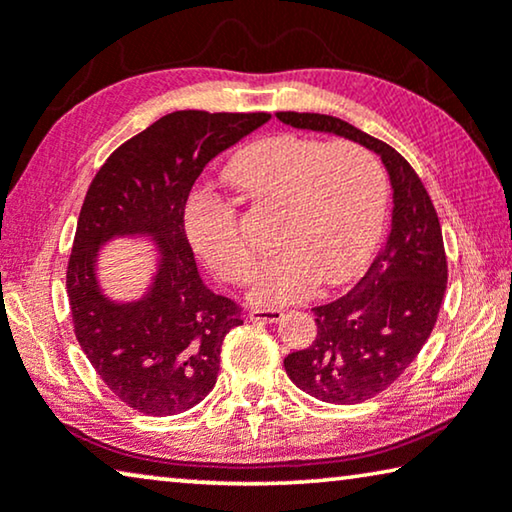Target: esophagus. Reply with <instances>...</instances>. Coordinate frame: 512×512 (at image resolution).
<instances>
[{"instance_id": "1", "label": "esophagus", "mask_w": 512, "mask_h": 512, "mask_svg": "<svg viewBox=\"0 0 512 512\" xmlns=\"http://www.w3.org/2000/svg\"><path fill=\"white\" fill-rule=\"evenodd\" d=\"M282 310L278 307H253V310L248 312V319L250 321H262V323H275L282 319Z\"/></svg>"}]
</instances>
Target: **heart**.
<instances>
[{"instance_id":"1","label":"heart","mask_w":512,"mask_h":512,"mask_svg":"<svg viewBox=\"0 0 512 512\" xmlns=\"http://www.w3.org/2000/svg\"><path fill=\"white\" fill-rule=\"evenodd\" d=\"M225 177L253 207L275 209V253L257 266L250 294L257 303H291L319 282L344 285L369 262L383 227L387 182L380 161L362 145L266 136L234 154ZM186 232L218 278L230 285L250 278L253 253L232 205L196 196L186 207Z\"/></svg>"}]
</instances>
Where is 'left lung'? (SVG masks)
I'll list each match as a JSON object with an SVG mask.
<instances>
[{"label": "left lung", "instance_id": "1", "mask_svg": "<svg viewBox=\"0 0 512 512\" xmlns=\"http://www.w3.org/2000/svg\"><path fill=\"white\" fill-rule=\"evenodd\" d=\"M282 123L344 136L380 154L394 191L392 230L364 278L342 298L314 307V342L285 358L291 383L314 399L369 401L410 367L435 328L446 291L440 218L408 161L342 118L275 113Z\"/></svg>", "mask_w": 512, "mask_h": 512}]
</instances>
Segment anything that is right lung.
Masks as SVG:
<instances>
[{"label":"right lung","mask_w":512,"mask_h":512,"mask_svg":"<svg viewBox=\"0 0 512 512\" xmlns=\"http://www.w3.org/2000/svg\"><path fill=\"white\" fill-rule=\"evenodd\" d=\"M269 118L168 113L120 145L88 186L66 275L72 323L97 376L143 415H180L205 399L223 339L243 323L241 307L200 280L184 207L202 168ZM136 233L150 236L162 259L143 299L116 304L96 282V253L113 236Z\"/></svg>","instance_id":"obj_1"}]
</instances>
